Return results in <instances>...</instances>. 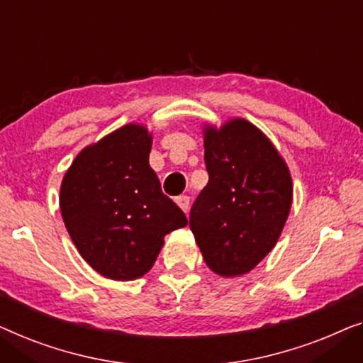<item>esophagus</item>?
<instances>
[{
	"label": "esophagus",
	"instance_id": "obj_1",
	"mask_svg": "<svg viewBox=\"0 0 363 363\" xmlns=\"http://www.w3.org/2000/svg\"><path fill=\"white\" fill-rule=\"evenodd\" d=\"M176 203L182 208L184 212L189 213V197H187V196H179V197H176Z\"/></svg>",
	"mask_w": 363,
	"mask_h": 363
}]
</instances>
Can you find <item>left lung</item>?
I'll use <instances>...</instances> for the list:
<instances>
[{
	"mask_svg": "<svg viewBox=\"0 0 363 363\" xmlns=\"http://www.w3.org/2000/svg\"><path fill=\"white\" fill-rule=\"evenodd\" d=\"M202 133L208 182L189 225L213 273L242 277L277 245L293 203V179L269 138L248 120L203 125Z\"/></svg>",
	"mask_w": 363,
	"mask_h": 363,
	"instance_id": "8db88e82",
	"label": "left lung"
}]
</instances>
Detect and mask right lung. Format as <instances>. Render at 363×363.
I'll return each mask as SVG.
<instances>
[{"instance_id": "1", "label": "right lung", "mask_w": 363, "mask_h": 363, "mask_svg": "<svg viewBox=\"0 0 363 363\" xmlns=\"http://www.w3.org/2000/svg\"><path fill=\"white\" fill-rule=\"evenodd\" d=\"M152 135L128 123L85 146L60 184L59 206L80 257L115 281L150 272L164 237L187 225L150 166Z\"/></svg>"}]
</instances>
